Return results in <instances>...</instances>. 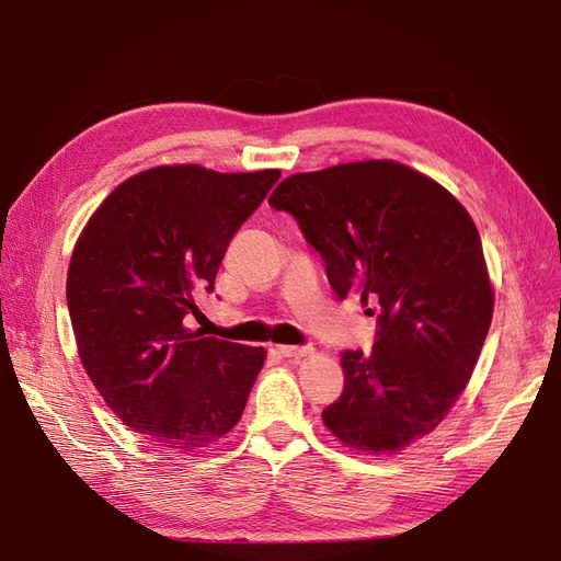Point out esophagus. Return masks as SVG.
<instances>
[{"mask_svg": "<svg viewBox=\"0 0 561 561\" xmlns=\"http://www.w3.org/2000/svg\"><path fill=\"white\" fill-rule=\"evenodd\" d=\"M278 355H283V358H304V355H309L313 348L311 346H290V344H283V346H276Z\"/></svg>", "mask_w": 561, "mask_h": 561, "instance_id": "obj_1", "label": "esophagus"}]
</instances>
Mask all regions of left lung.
<instances>
[{
    "mask_svg": "<svg viewBox=\"0 0 561 561\" xmlns=\"http://www.w3.org/2000/svg\"><path fill=\"white\" fill-rule=\"evenodd\" d=\"M290 213L339 299L377 316L371 351H344V393L322 423L351 449L396 454L437 428L463 393L494 313L480 233L445 186L396 161L283 180Z\"/></svg>",
    "mask_w": 561,
    "mask_h": 561,
    "instance_id": "obj_1",
    "label": "left lung"
}]
</instances>
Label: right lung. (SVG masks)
Returning <instances> with one entry per match:
<instances>
[{
    "label": "right lung",
    "instance_id": "obj_1",
    "mask_svg": "<svg viewBox=\"0 0 561 561\" xmlns=\"http://www.w3.org/2000/svg\"><path fill=\"white\" fill-rule=\"evenodd\" d=\"M278 171L194 163L128 178L83 227L67 271L79 358L110 410L149 443L201 454L239 423L266 353L184 328L215 290L233 233Z\"/></svg>",
    "mask_w": 561,
    "mask_h": 561
}]
</instances>
